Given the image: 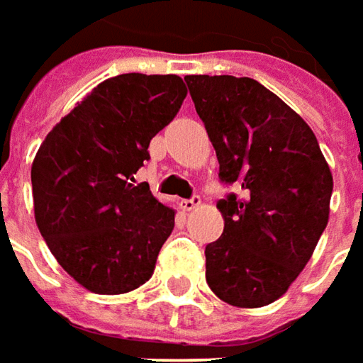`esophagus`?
I'll use <instances>...</instances> for the list:
<instances>
[{"mask_svg":"<svg viewBox=\"0 0 363 363\" xmlns=\"http://www.w3.org/2000/svg\"><path fill=\"white\" fill-rule=\"evenodd\" d=\"M199 203H201L199 196H194L191 199H182V210H184V211H194L196 208H199Z\"/></svg>","mask_w":363,"mask_h":363,"instance_id":"obj_1","label":"esophagus"}]
</instances>
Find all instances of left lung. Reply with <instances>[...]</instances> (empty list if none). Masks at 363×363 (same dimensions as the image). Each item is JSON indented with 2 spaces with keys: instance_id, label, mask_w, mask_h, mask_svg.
Segmentation results:
<instances>
[{
  "instance_id": "8db88e82",
  "label": "left lung",
  "mask_w": 363,
  "mask_h": 363,
  "mask_svg": "<svg viewBox=\"0 0 363 363\" xmlns=\"http://www.w3.org/2000/svg\"><path fill=\"white\" fill-rule=\"evenodd\" d=\"M220 162L242 198L218 203L220 240L206 247L211 291L235 308L281 298L310 262L330 220L334 177L312 128L252 77L187 75Z\"/></svg>"
}]
</instances>
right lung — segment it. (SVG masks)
<instances>
[{"label": "right lung", "mask_w": 363, "mask_h": 363, "mask_svg": "<svg viewBox=\"0 0 363 363\" xmlns=\"http://www.w3.org/2000/svg\"><path fill=\"white\" fill-rule=\"evenodd\" d=\"M187 96L179 75L121 74L94 87L48 133L31 164L33 213L57 264L94 294L152 278L176 210L135 174Z\"/></svg>", "instance_id": "add662e5"}]
</instances>
